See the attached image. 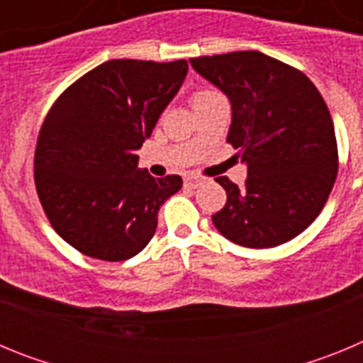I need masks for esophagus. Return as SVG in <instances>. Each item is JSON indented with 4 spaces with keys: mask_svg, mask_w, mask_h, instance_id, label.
Instances as JSON below:
<instances>
[{
    "mask_svg": "<svg viewBox=\"0 0 363 363\" xmlns=\"http://www.w3.org/2000/svg\"><path fill=\"white\" fill-rule=\"evenodd\" d=\"M201 182H203V179H201L200 176H187V178L184 179L185 187H191V189H196L198 185H201Z\"/></svg>",
    "mask_w": 363,
    "mask_h": 363,
    "instance_id": "1",
    "label": "esophagus"
}]
</instances>
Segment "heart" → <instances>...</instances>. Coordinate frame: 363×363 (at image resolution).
Wrapping results in <instances>:
<instances>
[{
	"mask_svg": "<svg viewBox=\"0 0 363 363\" xmlns=\"http://www.w3.org/2000/svg\"><path fill=\"white\" fill-rule=\"evenodd\" d=\"M218 98H223V96H221L216 89H213V86H200V89H196V91L192 92L191 101L192 105H194V108H198L201 107V105L209 104V101Z\"/></svg>",
	"mask_w": 363,
	"mask_h": 363,
	"instance_id": "obj_1",
	"label": "heart"
}]
</instances>
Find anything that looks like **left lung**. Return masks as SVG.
Instances as JSON below:
<instances>
[{"mask_svg":"<svg viewBox=\"0 0 363 363\" xmlns=\"http://www.w3.org/2000/svg\"><path fill=\"white\" fill-rule=\"evenodd\" d=\"M191 65L233 105L227 143L247 163L243 187L227 176L213 223L251 249L289 242L322 213L338 174L335 125L322 94L301 70L258 50L191 57Z\"/></svg>","mask_w":363,"mask_h":363,"instance_id":"obj_1","label":"left lung"}]
</instances>
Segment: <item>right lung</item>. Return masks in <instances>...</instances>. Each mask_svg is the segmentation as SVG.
<instances>
[{"label":"right lung","instance_id":"obj_1","mask_svg":"<svg viewBox=\"0 0 363 363\" xmlns=\"http://www.w3.org/2000/svg\"><path fill=\"white\" fill-rule=\"evenodd\" d=\"M187 62L111 60L83 74L49 108L38 134L34 184L50 225L82 255L123 262L145 249L182 178L138 169L187 74Z\"/></svg>","mask_w":363,"mask_h":363}]
</instances>
